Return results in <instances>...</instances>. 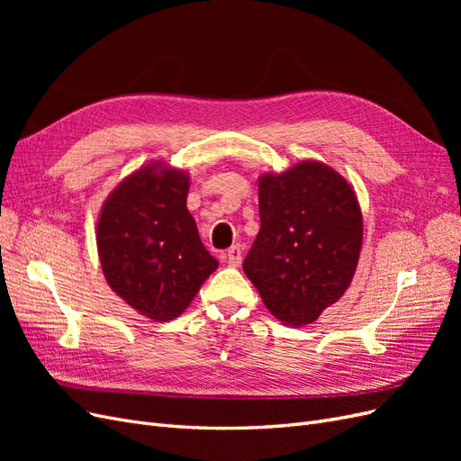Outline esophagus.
<instances>
[{"mask_svg": "<svg viewBox=\"0 0 461 461\" xmlns=\"http://www.w3.org/2000/svg\"><path fill=\"white\" fill-rule=\"evenodd\" d=\"M225 261L229 265H232V267H239L240 261H242V248H240V244H234V246H230L227 249V252H225Z\"/></svg>", "mask_w": 461, "mask_h": 461, "instance_id": "esophagus-1", "label": "esophagus"}]
</instances>
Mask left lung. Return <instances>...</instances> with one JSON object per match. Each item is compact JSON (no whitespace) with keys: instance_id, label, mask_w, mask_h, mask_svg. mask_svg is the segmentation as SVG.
Masks as SVG:
<instances>
[{"instance_id":"obj_1","label":"left lung","mask_w":461,"mask_h":461,"mask_svg":"<svg viewBox=\"0 0 461 461\" xmlns=\"http://www.w3.org/2000/svg\"><path fill=\"white\" fill-rule=\"evenodd\" d=\"M259 219L244 273L278 321L310 325L352 283L364 239L356 194L330 167L303 161L259 178Z\"/></svg>"}]
</instances>
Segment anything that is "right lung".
Returning <instances> with one entry per match:
<instances>
[{
    "label": "right lung",
    "mask_w": 461,
    "mask_h": 461,
    "mask_svg": "<svg viewBox=\"0 0 461 461\" xmlns=\"http://www.w3.org/2000/svg\"><path fill=\"white\" fill-rule=\"evenodd\" d=\"M188 176L144 167L113 190L97 222L109 286L153 321L183 313L219 263L186 209Z\"/></svg>",
    "instance_id": "1"
}]
</instances>
